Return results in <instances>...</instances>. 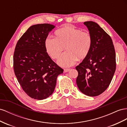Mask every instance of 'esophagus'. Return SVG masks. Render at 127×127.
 <instances>
[{
	"label": "esophagus",
	"mask_w": 127,
	"mask_h": 127,
	"mask_svg": "<svg viewBox=\"0 0 127 127\" xmlns=\"http://www.w3.org/2000/svg\"><path fill=\"white\" fill-rule=\"evenodd\" d=\"M70 70V68H64V72H67Z\"/></svg>",
	"instance_id": "esophagus-1"
}]
</instances>
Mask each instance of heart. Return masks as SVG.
<instances>
[{
	"label": "heart",
	"mask_w": 127,
	"mask_h": 127,
	"mask_svg": "<svg viewBox=\"0 0 127 127\" xmlns=\"http://www.w3.org/2000/svg\"><path fill=\"white\" fill-rule=\"evenodd\" d=\"M92 42V37L88 32L68 26L57 30L55 38H47L45 46L47 53L54 60L57 59L65 48L66 52L62 54L57 63L66 67L73 65L78 59H85L91 50Z\"/></svg>",
	"instance_id": "b5f03b06"
}]
</instances>
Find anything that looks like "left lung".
<instances>
[{
  "label": "left lung",
  "mask_w": 127,
  "mask_h": 127,
  "mask_svg": "<svg viewBox=\"0 0 127 127\" xmlns=\"http://www.w3.org/2000/svg\"><path fill=\"white\" fill-rule=\"evenodd\" d=\"M93 40L88 55L75 67L80 92L89 96L102 94L109 86L116 69L115 52L110 36L97 23L84 22Z\"/></svg>",
  "instance_id": "obj_1"
}]
</instances>
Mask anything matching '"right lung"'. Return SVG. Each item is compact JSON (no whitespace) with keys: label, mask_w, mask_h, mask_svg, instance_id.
I'll use <instances>...</instances> for the list:
<instances>
[{"label":"right lung","mask_w":127,"mask_h":127,"mask_svg":"<svg viewBox=\"0 0 127 127\" xmlns=\"http://www.w3.org/2000/svg\"><path fill=\"white\" fill-rule=\"evenodd\" d=\"M54 28L47 23L32 25L17 41L14 53L13 67L18 82L24 92L35 99L51 95L58 75L63 72L45 48L46 39Z\"/></svg>","instance_id":"right-lung-1"}]
</instances>
